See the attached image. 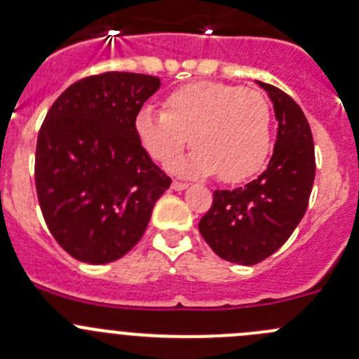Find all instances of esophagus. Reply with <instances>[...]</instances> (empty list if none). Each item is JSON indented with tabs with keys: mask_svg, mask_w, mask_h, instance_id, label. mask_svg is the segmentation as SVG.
Masks as SVG:
<instances>
[{
	"mask_svg": "<svg viewBox=\"0 0 359 359\" xmlns=\"http://www.w3.org/2000/svg\"><path fill=\"white\" fill-rule=\"evenodd\" d=\"M187 186H189V184H187V182H180V180H173V182H172V187H173V189H175V191L186 189Z\"/></svg>",
	"mask_w": 359,
	"mask_h": 359,
	"instance_id": "esophagus-1",
	"label": "esophagus"
}]
</instances>
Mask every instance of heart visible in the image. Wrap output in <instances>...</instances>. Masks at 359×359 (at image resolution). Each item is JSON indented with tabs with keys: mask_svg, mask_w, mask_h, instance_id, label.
Segmentation results:
<instances>
[{
	"mask_svg": "<svg viewBox=\"0 0 359 359\" xmlns=\"http://www.w3.org/2000/svg\"><path fill=\"white\" fill-rule=\"evenodd\" d=\"M133 128L140 146L161 165L179 156L189 140L194 151L177 163V172L219 173L226 182L259 172L271 149V107L266 97L222 81L179 86L163 99L161 114L140 111Z\"/></svg>",
	"mask_w": 359,
	"mask_h": 359,
	"instance_id": "b5f03b06",
	"label": "heart"
}]
</instances>
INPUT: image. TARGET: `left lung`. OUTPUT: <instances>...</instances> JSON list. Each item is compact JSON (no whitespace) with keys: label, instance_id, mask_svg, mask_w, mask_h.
I'll return each instance as SVG.
<instances>
[{"label":"left lung","instance_id":"8db88e82","mask_svg":"<svg viewBox=\"0 0 359 359\" xmlns=\"http://www.w3.org/2000/svg\"><path fill=\"white\" fill-rule=\"evenodd\" d=\"M269 93L278 137L267 168L245 187L213 191L200 220L210 248L229 262L253 266L273 255L299 226L307 210L316 173L311 126L288 93L259 81Z\"/></svg>","mask_w":359,"mask_h":359}]
</instances>
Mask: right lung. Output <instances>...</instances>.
<instances>
[{
  "label": "right lung",
  "mask_w": 359,
  "mask_h": 359,
  "mask_svg": "<svg viewBox=\"0 0 359 359\" xmlns=\"http://www.w3.org/2000/svg\"><path fill=\"white\" fill-rule=\"evenodd\" d=\"M158 88L156 76L100 72L72 83L46 112L34 158L39 208L57 243L81 262L128 253L172 184L133 128Z\"/></svg>",
  "instance_id": "right-lung-1"
}]
</instances>
